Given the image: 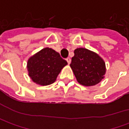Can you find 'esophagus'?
<instances>
[{"mask_svg": "<svg viewBox=\"0 0 129 129\" xmlns=\"http://www.w3.org/2000/svg\"><path fill=\"white\" fill-rule=\"evenodd\" d=\"M67 63H68V64H70L71 63V59H70V58H67Z\"/></svg>", "mask_w": 129, "mask_h": 129, "instance_id": "1", "label": "esophagus"}]
</instances>
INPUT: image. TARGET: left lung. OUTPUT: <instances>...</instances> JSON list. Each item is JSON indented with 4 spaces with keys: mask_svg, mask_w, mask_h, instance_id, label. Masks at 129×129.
<instances>
[{
    "mask_svg": "<svg viewBox=\"0 0 129 129\" xmlns=\"http://www.w3.org/2000/svg\"><path fill=\"white\" fill-rule=\"evenodd\" d=\"M70 67L77 82L84 86H93L104 78L106 63L97 53L85 48L75 50Z\"/></svg>",
    "mask_w": 129,
    "mask_h": 129,
    "instance_id": "8db88e82",
    "label": "left lung"
}]
</instances>
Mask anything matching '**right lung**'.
Here are the masks:
<instances>
[{
    "label": "right lung",
    "instance_id": "obj_1",
    "mask_svg": "<svg viewBox=\"0 0 129 129\" xmlns=\"http://www.w3.org/2000/svg\"><path fill=\"white\" fill-rule=\"evenodd\" d=\"M67 64V61L63 59L58 52L46 47L28 59V76L38 85H51L56 81L58 75Z\"/></svg>",
    "mask_w": 129,
    "mask_h": 129
}]
</instances>
